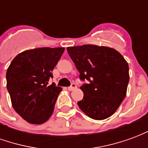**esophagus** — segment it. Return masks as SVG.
Returning <instances> with one entry per match:
<instances>
[{
  "mask_svg": "<svg viewBox=\"0 0 148 148\" xmlns=\"http://www.w3.org/2000/svg\"><path fill=\"white\" fill-rule=\"evenodd\" d=\"M76 88H77V86H76V85H75L74 83H73L72 85H71V86L68 87V90H70V91H72V90H75Z\"/></svg>",
  "mask_w": 148,
  "mask_h": 148,
  "instance_id": "obj_1",
  "label": "esophagus"
}]
</instances>
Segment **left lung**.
<instances>
[{
    "mask_svg": "<svg viewBox=\"0 0 148 148\" xmlns=\"http://www.w3.org/2000/svg\"><path fill=\"white\" fill-rule=\"evenodd\" d=\"M67 52L80 73L89 81L80 89L83 99L77 106L93 120L101 121L117 110L127 93L129 69L127 61L115 49L87 45L69 47Z\"/></svg>",
    "mask_w": 148,
    "mask_h": 148,
    "instance_id": "8db88e82",
    "label": "left lung"
}]
</instances>
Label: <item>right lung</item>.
I'll return each mask as SVG.
<instances>
[{
    "instance_id": "right-lung-1",
    "label": "right lung",
    "mask_w": 148,
    "mask_h": 148,
    "mask_svg": "<svg viewBox=\"0 0 148 148\" xmlns=\"http://www.w3.org/2000/svg\"><path fill=\"white\" fill-rule=\"evenodd\" d=\"M64 47L31 49L17 55L9 65L7 89L15 111L33 124L45 123L51 116L61 87L48 85L51 71Z\"/></svg>"
}]
</instances>
